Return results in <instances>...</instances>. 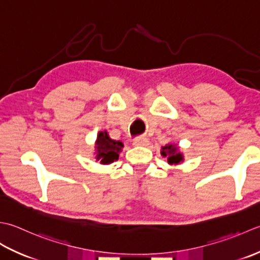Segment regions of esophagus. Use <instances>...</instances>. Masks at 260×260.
Instances as JSON below:
<instances>
[{
  "mask_svg": "<svg viewBox=\"0 0 260 260\" xmlns=\"http://www.w3.org/2000/svg\"><path fill=\"white\" fill-rule=\"evenodd\" d=\"M149 145V140L147 138H137L134 140V146L136 147H146Z\"/></svg>",
  "mask_w": 260,
  "mask_h": 260,
  "instance_id": "1",
  "label": "esophagus"
}]
</instances>
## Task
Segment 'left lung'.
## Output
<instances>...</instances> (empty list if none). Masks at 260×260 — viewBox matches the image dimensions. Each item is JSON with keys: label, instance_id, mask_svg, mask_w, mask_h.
<instances>
[{"label": "left lung", "instance_id": "obj_1", "mask_svg": "<svg viewBox=\"0 0 260 260\" xmlns=\"http://www.w3.org/2000/svg\"><path fill=\"white\" fill-rule=\"evenodd\" d=\"M160 155L167 158V162L169 165H178L184 161L183 152L179 150V147L176 144H167L166 146L161 147Z\"/></svg>", "mask_w": 260, "mask_h": 260}]
</instances>
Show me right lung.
Instances as JSON below:
<instances>
[{
	"instance_id": "obj_1",
	"label": "right lung",
	"mask_w": 260,
	"mask_h": 260,
	"mask_svg": "<svg viewBox=\"0 0 260 260\" xmlns=\"http://www.w3.org/2000/svg\"><path fill=\"white\" fill-rule=\"evenodd\" d=\"M122 141L111 139L108 131H100L95 140V159L102 165H109L119 159L120 152L123 148Z\"/></svg>"
}]
</instances>
